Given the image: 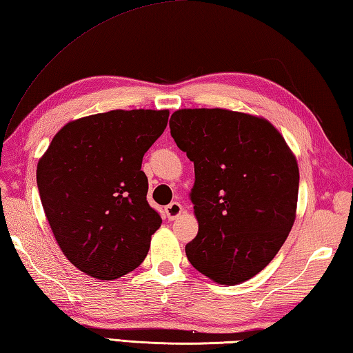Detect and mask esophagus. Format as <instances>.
<instances>
[{
	"label": "esophagus",
	"instance_id": "obj_1",
	"mask_svg": "<svg viewBox=\"0 0 353 353\" xmlns=\"http://www.w3.org/2000/svg\"><path fill=\"white\" fill-rule=\"evenodd\" d=\"M183 212V206L179 202H171L168 206H165V214H167L168 220H176L177 217H181Z\"/></svg>",
	"mask_w": 353,
	"mask_h": 353
}]
</instances>
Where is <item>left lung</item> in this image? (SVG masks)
Listing matches in <instances>:
<instances>
[{
	"instance_id": "1",
	"label": "left lung",
	"mask_w": 353,
	"mask_h": 353,
	"mask_svg": "<svg viewBox=\"0 0 353 353\" xmlns=\"http://www.w3.org/2000/svg\"><path fill=\"white\" fill-rule=\"evenodd\" d=\"M171 136L194 162L190 199L199 222L185 246L200 274L240 285L271 263L292 230L300 171L271 122L226 108H182Z\"/></svg>"
}]
</instances>
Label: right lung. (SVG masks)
Masks as SVG:
<instances>
[{
    "label": "right lung",
    "mask_w": 353,
    "mask_h": 353,
    "mask_svg": "<svg viewBox=\"0 0 353 353\" xmlns=\"http://www.w3.org/2000/svg\"><path fill=\"white\" fill-rule=\"evenodd\" d=\"M168 110H112L62 127L37 168L41 203L62 254L98 280H116L147 257L162 219L151 208L143 154Z\"/></svg>",
    "instance_id": "add662e5"
}]
</instances>
